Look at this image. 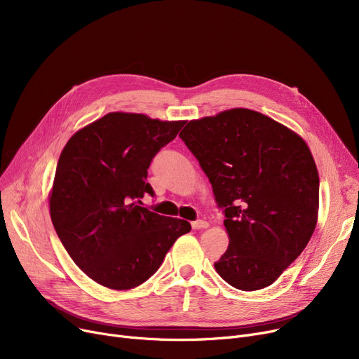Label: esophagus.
<instances>
[{
  "label": "esophagus",
  "instance_id": "esophagus-1",
  "mask_svg": "<svg viewBox=\"0 0 359 359\" xmlns=\"http://www.w3.org/2000/svg\"><path fill=\"white\" fill-rule=\"evenodd\" d=\"M210 227V222L208 221H203V219H196L192 222V229L194 230H203V229H208Z\"/></svg>",
  "mask_w": 359,
  "mask_h": 359
}]
</instances>
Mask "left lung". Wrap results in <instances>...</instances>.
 <instances>
[{"label": "left lung", "instance_id": "left-lung-1", "mask_svg": "<svg viewBox=\"0 0 359 359\" xmlns=\"http://www.w3.org/2000/svg\"><path fill=\"white\" fill-rule=\"evenodd\" d=\"M208 176L230 244L214 266L241 291L280 276L310 241L318 173L304 140L249 109L191 121L179 135Z\"/></svg>", "mask_w": 359, "mask_h": 359}]
</instances>
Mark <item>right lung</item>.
Wrapping results in <instances>:
<instances>
[{"mask_svg": "<svg viewBox=\"0 0 359 359\" xmlns=\"http://www.w3.org/2000/svg\"><path fill=\"white\" fill-rule=\"evenodd\" d=\"M184 121L107 113L74 134L56 165L50 218L65 250L86 275L110 290L141 285L161 266L191 224L144 208L154 191L148 167Z\"/></svg>", "mask_w": 359, "mask_h": 359, "instance_id": "add662e5", "label": "right lung"}]
</instances>
